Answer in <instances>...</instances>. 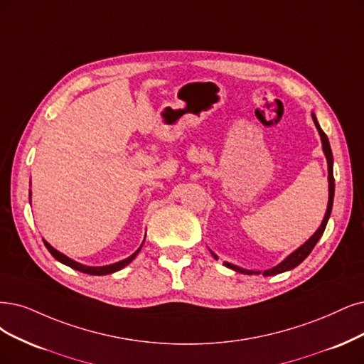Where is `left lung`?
Segmentation results:
<instances>
[{"label": "left lung", "instance_id": "left-lung-1", "mask_svg": "<svg viewBox=\"0 0 364 364\" xmlns=\"http://www.w3.org/2000/svg\"><path fill=\"white\" fill-rule=\"evenodd\" d=\"M312 119L315 123V127L321 136V142H322V151H324L326 154V159H327V166H328V205H327V211L324 214V219H322L319 228L316 230V232L309 238L304 245H301L297 250H294L291 255H288V257L282 261L280 264H277L276 267L270 268V270H264V272H253V270H246V268H241L238 265H234L231 262H223L225 267L231 268V270L237 272V273H243V274H262V276H274V274H279V273H284V272H289L292 270V268H295L297 265H300L307 257L309 253L312 252V249L315 247V245L318 243V240L322 237V234H324L326 231V226H327V222L330 219V214H331V208H333V199H334V177H333V153H331V148H330V142H328V138L327 134L322 132L318 119L315 117V114L312 112ZM211 255L214 257V259H218L219 257L216 253H214L213 250H210Z\"/></svg>", "mask_w": 364, "mask_h": 364}]
</instances>
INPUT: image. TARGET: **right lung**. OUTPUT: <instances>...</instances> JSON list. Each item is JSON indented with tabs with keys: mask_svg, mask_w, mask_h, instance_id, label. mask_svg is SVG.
Instances as JSON below:
<instances>
[{
	"mask_svg": "<svg viewBox=\"0 0 364 364\" xmlns=\"http://www.w3.org/2000/svg\"><path fill=\"white\" fill-rule=\"evenodd\" d=\"M30 198H31V191H30ZM145 240V238H144ZM43 243H45V246H46V249L50 252V255L53 258H55L57 261H60L61 264H64V265H67V267H70V268H73V270H77V272H80V273H87V274H91V276H105V274H111V273H115V272H118V270H121V268H124L126 265H129L134 258H136V255L139 253V250H141V247H142V245H141V247L134 252V253H132L129 258H126V259H123V261H118V262H114V264H109V265H102V267H90V265H84V264H80V262H76V261H73L72 258H69V257H65L64 253H61V252H58L57 249H53L46 240H43Z\"/></svg>",
	"mask_w": 364,
	"mask_h": 364,
	"instance_id": "right-lung-1",
	"label": "right lung"
}]
</instances>
